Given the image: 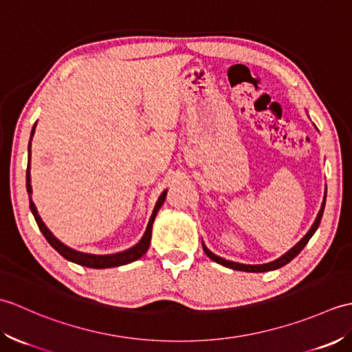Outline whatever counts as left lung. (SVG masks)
I'll return each mask as SVG.
<instances>
[{"label": "left lung", "instance_id": "8db88e82", "mask_svg": "<svg viewBox=\"0 0 352 352\" xmlns=\"http://www.w3.org/2000/svg\"><path fill=\"white\" fill-rule=\"evenodd\" d=\"M325 199H327V186H325L322 204H320V208H319V212L316 214V219H315V222L311 223V227L307 231V234H305L295 246H292V248L287 252H284L281 257H278V258L274 260V261H269V263H263V265H245V263H237V261L226 260V258H222L219 256H216L214 252H212L210 250H208L207 246L204 245V242H203V250L207 254L208 258L216 261V263H219L222 266H226V267L234 269V271H243V272H267V271H275V269H278V267H281L284 265H287L290 260H294L298 256V254L302 251L304 246L307 245V242L310 241L311 236L315 234V231L318 230L319 223H320V219H322V213H324V208H325Z\"/></svg>", "mask_w": 352, "mask_h": 352}]
</instances>
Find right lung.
<instances>
[{
	"mask_svg": "<svg viewBox=\"0 0 352 352\" xmlns=\"http://www.w3.org/2000/svg\"><path fill=\"white\" fill-rule=\"evenodd\" d=\"M34 130H36V124L33 125L32 129V134H30V142H28V163H27V192H28V197H30V208H32V213L34 216V219L37 222V226H39L42 234L47 239L48 243L54 248L60 256H63L66 260L72 261V263H77L81 266H86V267H92V269H106V267H115V266H122V265H129L131 261L140 258L144 254L148 251L149 248V243H151V233H153V223L154 219L157 216V212L160 210V207L163 206L164 199H166V193L168 189H164L162 192V195L157 199V203L154 206V210L151 213V218L148 221V226L144 236H142L140 241L131 246V248L121 251V252H115V254H104V256H100V254H87V252H81L77 251L74 248H69L68 245H65L63 242L58 241V239L51 233L48 230V227L45 226V222L42 221V218L37 213V208L33 203L32 199V177H30V168H32V164H30V159H32V139L34 136Z\"/></svg>",
	"mask_w": 352,
	"mask_h": 352,
	"instance_id": "add662e5",
	"label": "right lung"
}]
</instances>
